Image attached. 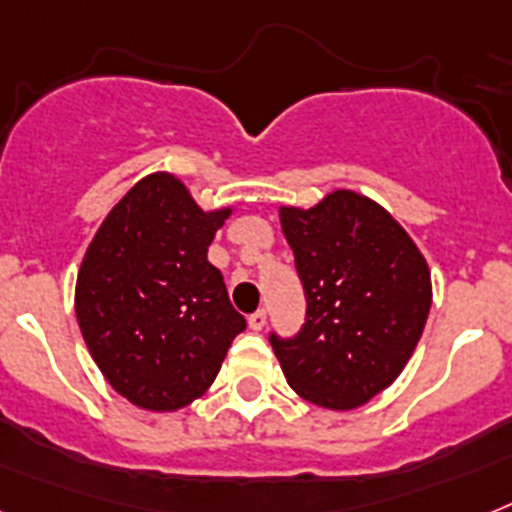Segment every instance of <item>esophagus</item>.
Here are the masks:
<instances>
[{
  "instance_id": "1",
  "label": "esophagus",
  "mask_w": 512,
  "mask_h": 512,
  "mask_svg": "<svg viewBox=\"0 0 512 512\" xmlns=\"http://www.w3.org/2000/svg\"><path fill=\"white\" fill-rule=\"evenodd\" d=\"M265 320H268V315H265V309H257V312H252L249 315V330H263L265 328Z\"/></svg>"
}]
</instances>
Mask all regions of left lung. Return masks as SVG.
<instances>
[{"label": "left lung", "mask_w": 512, "mask_h": 512, "mask_svg": "<svg viewBox=\"0 0 512 512\" xmlns=\"http://www.w3.org/2000/svg\"><path fill=\"white\" fill-rule=\"evenodd\" d=\"M307 296L294 338L270 333L304 401L349 411L393 385L422 338L432 278L419 247L375 200L351 190L278 210Z\"/></svg>", "instance_id": "left-lung-1"}]
</instances>
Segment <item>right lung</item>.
<instances>
[{"label":"right lung","mask_w":512,"mask_h":512,"mask_svg":"<svg viewBox=\"0 0 512 512\" xmlns=\"http://www.w3.org/2000/svg\"><path fill=\"white\" fill-rule=\"evenodd\" d=\"M231 208L203 210L169 171L132 187L98 226L75 315L109 385L148 411L190 406L213 385L247 322L208 247Z\"/></svg>","instance_id":"add662e5"}]
</instances>
